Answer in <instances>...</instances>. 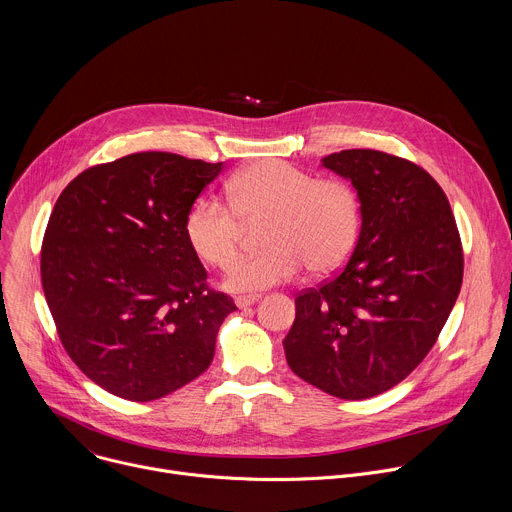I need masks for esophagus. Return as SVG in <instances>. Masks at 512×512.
Wrapping results in <instances>:
<instances>
[{"mask_svg": "<svg viewBox=\"0 0 512 512\" xmlns=\"http://www.w3.org/2000/svg\"><path fill=\"white\" fill-rule=\"evenodd\" d=\"M257 300H259V296H239V298H235V304L239 310H245V308L253 306Z\"/></svg>", "mask_w": 512, "mask_h": 512, "instance_id": "esophagus-1", "label": "esophagus"}]
</instances>
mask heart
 Instances as JSON below:
<instances>
[{
	"label": "heart",
	"instance_id": "obj_1",
	"mask_svg": "<svg viewBox=\"0 0 512 512\" xmlns=\"http://www.w3.org/2000/svg\"><path fill=\"white\" fill-rule=\"evenodd\" d=\"M231 211L216 198H198L184 233L192 251L208 265L227 269L243 241V223L267 218L261 255L241 257L225 285L235 294H255L302 275L332 273L352 255L362 221L356 188L338 178L318 180L312 172L281 160H263L239 170L227 182Z\"/></svg>",
	"mask_w": 512,
	"mask_h": 512
}]
</instances>
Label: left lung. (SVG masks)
Masks as SVG:
<instances>
[{
  "mask_svg": "<svg viewBox=\"0 0 512 512\" xmlns=\"http://www.w3.org/2000/svg\"><path fill=\"white\" fill-rule=\"evenodd\" d=\"M320 166L356 188L360 235L334 279L296 298L285 358L328 395L369 399L401 383L442 332L462 287L460 235L440 184L403 158L344 150Z\"/></svg>",
  "mask_w": 512,
  "mask_h": 512,
  "instance_id": "8db88e82",
  "label": "left lung"
}]
</instances>
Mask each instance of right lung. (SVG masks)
Segmentation results:
<instances>
[{"label": "right lung", "mask_w": 512, "mask_h": 512, "mask_svg": "<svg viewBox=\"0 0 512 512\" xmlns=\"http://www.w3.org/2000/svg\"><path fill=\"white\" fill-rule=\"evenodd\" d=\"M223 172L166 152L85 170L58 196L42 243V287L77 367L127 401L200 377L233 300L204 291L184 218Z\"/></svg>", "instance_id": "1"}]
</instances>
